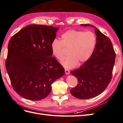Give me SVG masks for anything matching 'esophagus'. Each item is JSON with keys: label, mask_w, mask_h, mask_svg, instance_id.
I'll use <instances>...</instances> for the list:
<instances>
[{"label": "esophagus", "mask_w": 123, "mask_h": 123, "mask_svg": "<svg viewBox=\"0 0 123 123\" xmlns=\"http://www.w3.org/2000/svg\"><path fill=\"white\" fill-rule=\"evenodd\" d=\"M65 73L66 74H69V71L67 69H65Z\"/></svg>", "instance_id": "obj_1"}]
</instances>
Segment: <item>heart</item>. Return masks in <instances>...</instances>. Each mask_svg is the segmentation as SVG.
I'll list each match as a JSON object with an SVG mask.
<instances>
[{
	"instance_id": "obj_1",
	"label": "heart",
	"mask_w": 123,
	"mask_h": 123,
	"mask_svg": "<svg viewBox=\"0 0 123 123\" xmlns=\"http://www.w3.org/2000/svg\"><path fill=\"white\" fill-rule=\"evenodd\" d=\"M97 38L91 31L68 30L61 35V40H53L50 47L52 53L61 60L63 57V47H69L68 55L64 58L61 63L65 68H74L77 63L81 64L90 58L95 48Z\"/></svg>"
}]
</instances>
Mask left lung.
<instances>
[{"label":"left lung","instance_id":"left-lung-1","mask_svg":"<svg viewBox=\"0 0 123 123\" xmlns=\"http://www.w3.org/2000/svg\"><path fill=\"white\" fill-rule=\"evenodd\" d=\"M97 43L90 58L80 68L71 72L78 83L71 90L73 96L79 99H89L99 95L110 83L115 63L116 55L110 38L95 27Z\"/></svg>","mask_w":123,"mask_h":123}]
</instances>
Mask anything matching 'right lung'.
<instances>
[{
    "instance_id": "1",
    "label": "right lung",
    "mask_w": 123,
    "mask_h": 123,
    "mask_svg": "<svg viewBox=\"0 0 123 123\" xmlns=\"http://www.w3.org/2000/svg\"><path fill=\"white\" fill-rule=\"evenodd\" d=\"M58 27L30 25L11 38L6 67L15 92L31 100L45 98L51 84L63 76L64 68L52 53L50 45Z\"/></svg>"
}]
</instances>
